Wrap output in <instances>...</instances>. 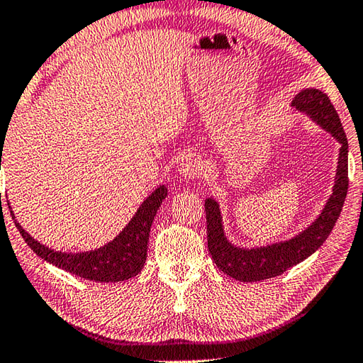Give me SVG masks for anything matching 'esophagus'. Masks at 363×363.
<instances>
[{"instance_id":"34e87169","label":"esophagus","mask_w":363,"mask_h":363,"mask_svg":"<svg viewBox=\"0 0 363 363\" xmlns=\"http://www.w3.org/2000/svg\"><path fill=\"white\" fill-rule=\"evenodd\" d=\"M202 170V164L199 161V157L195 155H184L179 159V165H178V172L182 176V178L187 179H195L201 174Z\"/></svg>"}]
</instances>
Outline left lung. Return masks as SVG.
<instances>
[{"label": "left lung", "mask_w": 363, "mask_h": 363, "mask_svg": "<svg viewBox=\"0 0 363 363\" xmlns=\"http://www.w3.org/2000/svg\"><path fill=\"white\" fill-rule=\"evenodd\" d=\"M291 106L306 114L311 121L322 126L340 143L339 161L333 185L322 212L305 230L286 241L272 242L259 247H240L227 240L223 225L220 204L213 198L206 199L207 244L215 264L220 271L238 281H261L281 275L289 267L311 257L330 237L339 220L348 191V140L335 108L325 92L315 88L301 89L292 99Z\"/></svg>", "instance_id": "obj_1"}]
</instances>
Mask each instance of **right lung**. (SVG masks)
<instances>
[{
	"label": "right lung",
	"mask_w": 363,
	"mask_h": 363,
	"mask_svg": "<svg viewBox=\"0 0 363 363\" xmlns=\"http://www.w3.org/2000/svg\"><path fill=\"white\" fill-rule=\"evenodd\" d=\"M167 196L165 185L159 187L139 206L136 215L126 224L117 237L109 241L105 246L88 250V252H62L54 250L45 244L33 240L30 235L23 229L21 224L15 220V213L9 206L12 220L16 229L20 230L23 240L35 254L63 271L77 275L85 280L100 281V283H116L130 280L136 277L147 259V247L150 238V229L153 224L155 216L161 207L162 201Z\"/></svg>",
	"instance_id": "add662e5"
}]
</instances>
